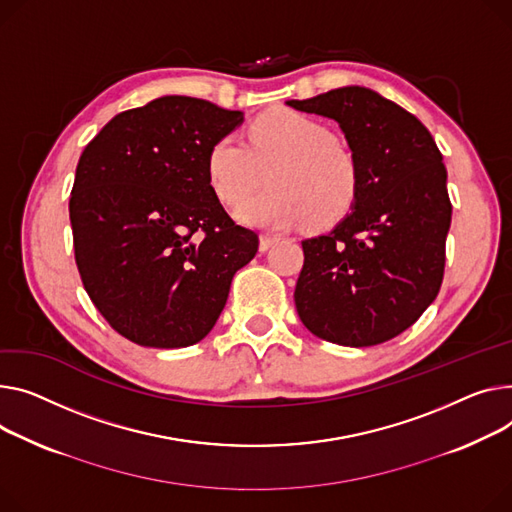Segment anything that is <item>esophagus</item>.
<instances>
[{
  "mask_svg": "<svg viewBox=\"0 0 512 512\" xmlns=\"http://www.w3.org/2000/svg\"><path fill=\"white\" fill-rule=\"evenodd\" d=\"M278 243V238L276 236H267V234H263L261 238H259V251H267V249H271Z\"/></svg>",
  "mask_w": 512,
  "mask_h": 512,
  "instance_id": "obj_1",
  "label": "esophagus"
}]
</instances>
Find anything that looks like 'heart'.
Wrapping results in <instances>:
<instances>
[{"mask_svg":"<svg viewBox=\"0 0 512 512\" xmlns=\"http://www.w3.org/2000/svg\"><path fill=\"white\" fill-rule=\"evenodd\" d=\"M270 173L275 185L236 210L253 228L288 230L300 224L325 228L344 218L358 195L354 156L333 142L319 121L294 111H271L249 127V146L222 135L208 154V177L216 195L238 203Z\"/></svg>","mask_w":512,"mask_h":512,"instance_id":"b5f03b06","label":"heart"}]
</instances>
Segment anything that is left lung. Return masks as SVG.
<instances>
[{
	"label": "left lung",
	"instance_id": "1",
	"mask_svg": "<svg viewBox=\"0 0 512 512\" xmlns=\"http://www.w3.org/2000/svg\"><path fill=\"white\" fill-rule=\"evenodd\" d=\"M286 105L333 119L358 166L350 214L302 241L298 317L331 344H383L420 319L442 284L453 212L442 154L412 113L364 86Z\"/></svg>",
	"mask_w": 512,
	"mask_h": 512
}]
</instances>
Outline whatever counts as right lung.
I'll return each mask as SVG.
<instances>
[{"instance_id": "add662e5", "label": "right lung", "mask_w": 512, "mask_h": 512, "mask_svg": "<svg viewBox=\"0 0 512 512\" xmlns=\"http://www.w3.org/2000/svg\"><path fill=\"white\" fill-rule=\"evenodd\" d=\"M241 111L160 96L115 115L84 148L70 197L76 263L100 315L129 342L187 348L206 337L230 282L259 249L208 177Z\"/></svg>"}]
</instances>
